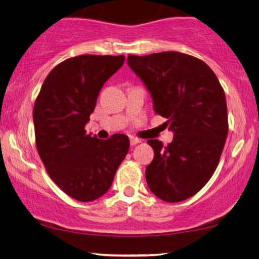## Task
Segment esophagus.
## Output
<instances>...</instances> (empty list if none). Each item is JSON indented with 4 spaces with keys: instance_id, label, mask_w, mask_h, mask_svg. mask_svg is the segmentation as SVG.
Wrapping results in <instances>:
<instances>
[{
    "instance_id": "obj_1",
    "label": "esophagus",
    "mask_w": 259,
    "mask_h": 259,
    "mask_svg": "<svg viewBox=\"0 0 259 259\" xmlns=\"http://www.w3.org/2000/svg\"><path fill=\"white\" fill-rule=\"evenodd\" d=\"M130 143H131V146H134V145L140 144L141 141H140L139 139H137V138H131V139H130Z\"/></svg>"
}]
</instances>
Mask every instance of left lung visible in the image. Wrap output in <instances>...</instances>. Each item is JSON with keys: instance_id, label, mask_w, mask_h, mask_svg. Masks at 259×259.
<instances>
[{"instance_id": "1", "label": "left lung", "mask_w": 259, "mask_h": 259, "mask_svg": "<svg viewBox=\"0 0 259 259\" xmlns=\"http://www.w3.org/2000/svg\"><path fill=\"white\" fill-rule=\"evenodd\" d=\"M130 68L143 81L157 114L173 132L167 146L148 140L154 159L147 185L161 200L177 203L205 186L217 168L228 137L225 93L210 67L178 52L128 55Z\"/></svg>"}]
</instances>
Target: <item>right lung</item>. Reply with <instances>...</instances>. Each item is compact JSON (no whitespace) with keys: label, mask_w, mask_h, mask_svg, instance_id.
<instances>
[{"label":"right lung","mask_w":259,"mask_h":259,"mask_svg":"<svg viewBox=\"0 0 259 259\" xmlns=\"http://www.w3.org/2000/svg\"><path fill=\"white\" fill-rule=\"evenodd\" d=\"M123 61V55L66 60L46 77L34 105L36 147L48 175L63 192L83 203L111 189L130 148L125 134L101 140L84 131L99 92Z\"/></svg>","instance_id":"right-lung-1"}]
</instances>
